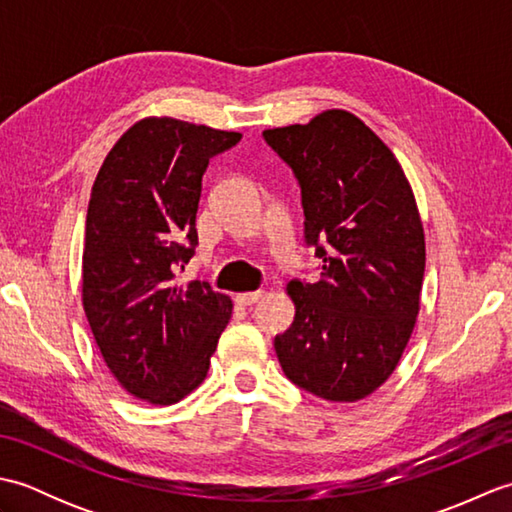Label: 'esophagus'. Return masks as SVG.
<instances>
[{
	"mask_svg": "<svg viewBox=\"0 0 512 512\" xmlns=\"http://www.w3.org/2000/svg\"><path fill=\"white\" fill-rule=\"evenodd\" d=\"M262 297H264L262 290H255V292H239V295L235 297V301L239 303V306H253V303H257Z\"/></svg>",
	"mask_w": 512,
	"mask_h": 512,
	"instance_id": "1",
	"label": "esophagus"
}]
</instances>
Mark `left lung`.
I'll use <instances>...</instances> for the list:
<instances>
[{
    "label": "left lung",
    "mask_w": 512,
    "mask_h": 512,
    "mask_svg": "<svg viewBox=\"0 0 512 512\" xmlns=\"http://www.w3.org/2000/svg\"><path fill=\"white\" fill-rule=\"evenodd\" d=\"M266 143L301 184L314 284L290 281L295 321L275 339L284 374L332 402H356L394 374L416 328L424 228L391 149L361 118L325 110L275 127Z\"/></svg>",
    "instance_id": "left-lung-1"
}]
</instances>
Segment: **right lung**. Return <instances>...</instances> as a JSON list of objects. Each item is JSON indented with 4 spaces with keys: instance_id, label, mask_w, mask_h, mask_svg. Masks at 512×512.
Listing matches in <instances>:
<instances>
[{
    "instance_id": "add662e5",
    "label": "right lung",
    "mask_w": 512,
    "mask_h": 512,
    "mask_svg": "<svg viewBox=\"0 0 512 512\" xmlns=\"http://www.w3.org/2000/svg\"><path fill=\"white\" fill-rule=\"evenodd\" d=\"M171 116H147L116 140L85 220L81 299L105 365L134 398L173 405L202 385L231 297L178 286L198 244L195 213L209 158L239 143Z\"/></svg>"
}]
</instances>
